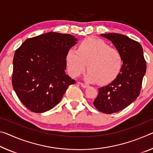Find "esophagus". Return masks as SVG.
<instances>
[{
    "label": "esophagus",
    "instance_id": "34e87169",
    "mask_svg": "<svg viewBox=\"0 0 153 153\" xmlns=\"http://www.w3.org/2000/svg\"><path fill=\"white\" fill-rule=\"evenodd\" d=\"M79 84H80L81 85V86L82 87V88H88V86L87 85V84H84V83H79Z\"/></svg>",
    "mask_w": 153,
    "mask_h": 153
}]
</instances>
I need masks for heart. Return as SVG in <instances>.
I'll list each match as a JSON object with an SVG mask.
<instances>
[{
	"instance_id": "obj_1",
	"label": "heart",
	"mask_w": 153,
	"mask_h": 153,
	"mask_svg": "<svg viewBox=\"0 0 153 153\" xmlns=\"http://www.w3.org/2000/svg\"><path fill=\"white\" fill-rule=\"evenodd\" d=\"M67 69L72 77H78L88 71L85 78L91 83L108 84L114 79L121 69L123 59L120 53L99 39L90 37L79 43L78 49L68 51Z\"/></svg>"
}]
</instances>
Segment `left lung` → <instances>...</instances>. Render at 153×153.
I'll use <instances>...</instances> for the list:
<instances>
[{
	"mask_svg": "<svg viewBox=\"0 0 153 153\" xmlns=\"http://www.w3.org/2000/svg\"><path fill=\"white\" fill-rule=\"evenodd\" d=\"M120 53L121 69L108 85L99 88L93 104L99 111L112 114L123 110L139 96L142 79L146 71L143 49L139 43L118 33L101 34Z\"/></svg>",
	"mask_w": 153,
	"mask_h": 153,
	"instance_id": "8db88e82",
	"label": "left lung"
}]
</instances>
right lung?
Returning <instances> with one entry per match:
<instances>
[{"instance_id":"add662e5","label":"right lung","mask_w":153,"mask_h":153,"mask_svg":"<svg viewBox=\"0 0 153 153\" xmlns=\"http://www.w3.org/2000/svg\"><path fill=\"white\" fill-rule=\"evenodd\" d=\"M78 41L69 34L50 32L28 39L16 51L12 84L25 107L35 113L51 110L71 84L66 56Z\"/></svg>"}]
</instances>
